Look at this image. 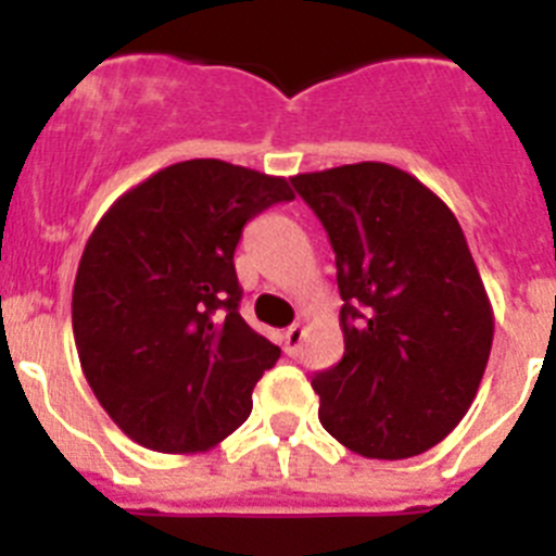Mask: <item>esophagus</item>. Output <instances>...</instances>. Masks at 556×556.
Returning a JSON list of instances; mask_svg holds the SVG:
<instances>
[{"label": "esophagus", "mask_w": 556, "mask_h": 556, "mask_svg": "<svg viewBox=\"0 0 556 556\" xmlns=\"http://www.w3.org/2000/svg\"><path fill=\"white\" fill-rule=\"evenodd\" d=\"M303 337H306V331H303V326L287 328V331H283V351H287L289 356H294V353L301 351Z\"/></svg>", "instance_id": "34e87169"}]
</instances>
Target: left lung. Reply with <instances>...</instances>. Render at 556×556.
Here are the masks:
<instances>
[{
    "mask_svg": "<svg viewBox=\"0 0 556 556\" xmlns=\"http://www.w3.org/2000/svg\"><path fill=\"white\" fill-rule=\"evenodd\" d=\"M345 306V356L312 378L320 424L367 459H409L456 429L479 392L495 317L448 205L381 161L303 172Z\"/></svg>",
    "mask_w": 556,
    "mask_h": 556,
    "instance_id": "8db88e82",
    "label": "left lung"
}]
</instances>
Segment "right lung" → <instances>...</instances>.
Here are the masks:
<instances>
[{
  "label": "right lung",
  "instance_id": "right-lung-1",
  "mask_svg": "<svg viewBox=\"0 0 556 556\" xmlns=\"http://www.w3.org/2000/svg\"><path fill=\"white\" fill-rule=\"evenodd\" d=\"M283 200L287 178L180 161L127 189L88 236L72 292L77 356L132 443L198 454L248 420L281 348L236 312L233 250L244 223Z\"/></svg>",
  "mask_w": 556,
  "mask_h": 556
}]
</instances>
